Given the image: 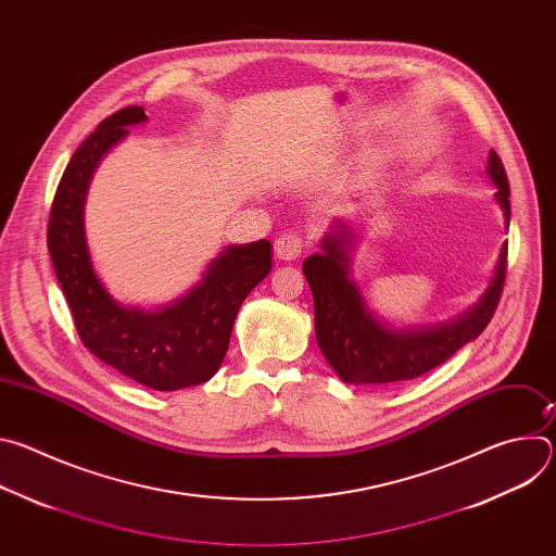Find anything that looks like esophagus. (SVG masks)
Instances as JSON below:
<instances>
[{"mask_svg":"<svg viewBox=\"0 0 556 556\" xmlns=\"http://www.w3.org/2000/svg\"><path fill=\"white\" fill-rule=\"evenodd\" d=\"M303 249H305L303 237L299 232H294V230L281 232L277 240H275V253H277L279 260H286V262L296 260L303 253Z\"/></svg>","mask_w":556,"mask_h":556,"instance_id":"obj_1","label":"esophagus"}]
</instances>
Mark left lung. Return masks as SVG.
Returning <instances> with one entry per match:
<instances>
[{
    "label": "left lung",
    "instance_id": "left-lung-1",
    "mask_svg": "<svg viewBox=\"0 0 556 556\" xmlns=\"http://www.w3.org/2000/svg\"><path fill=\"white\" fill-rule=\"evenodd\" d=\"M486 174L497 187L495 200L508 228L510 187L493 149ZM352 247L354 232L337 219L321 240V251L303 262V275L314 299L316 343L343 382L389 384L418 378L478 339L493 319L506 279L508 244L502 247L491 283L478 303L446 324L407 330L389 326L369 309L352 277Z\"/></svg>",
    "mask_w": 556,
    "mask_h": 556
}]
</instances>
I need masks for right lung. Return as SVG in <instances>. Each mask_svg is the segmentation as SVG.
Segmentation results:
<instances>
[{"instance_id": "obj_1", "label": "right lung", "mask_w": 556, "mask_h": 556, "mask_svg": "<svg viewBox=\"0 0 556 556\" xmlns=\"http://www.w3.org/2000/svg\"><path fill=\"white\" fill-rule=\"evenodd\" d=\"M147 121L131 105L108 116L67 163L48 222V251L84 345L123 376L176 391L206 382L219 369L235 316L270 273V242L226 247L202 279L169 305L144 309L116 301L99 279L86 237V195L103 155L131 125Z\"/></svg>"}]
</instances>
